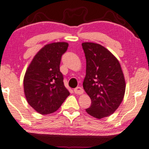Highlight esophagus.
<instances>
[{
    "label": "esophagus",
    "instance_id": "34e87169",
    "mask_svg": "<svg viewBox=\"0 0 149 149\" xmlns=\"http://www.w3.org/2000/svg\"><path fill=\"white\" fill-rule=\"evenodd\" d=\"M74 93L77 95H82L84 93V89L82 88L81 87L79 86V87H77L74 90Z\"/></svg>",
    "mask_w": 149,
    "mask_h": 149
}]
</instances>
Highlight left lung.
Listing matches in <instances>:
<instances>
[{"label": "left lung", "instance_id": "left-lung-1", "mask_svg": "<svg viewBox=\"0 0 149 149\" xmlns=\"http://www.w3.org/2000/svg\"><path fill=\"white\" fill-rule=\"evenodd\" d=\"M86 59L83 87L91 99L86 109L91 116L102 119L112 115L124 99L126 83L119 61L100 44L82 43Z\"/></svg>", "mask_w": 149, "mask_h": 149}]
</instances>
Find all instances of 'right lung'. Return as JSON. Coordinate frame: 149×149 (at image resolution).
Segmentation results:
<instances>
[{
    "mask_svg": "<svg viewBox=\"0 0 149 149\" xmlns=\"http://www.w3.org/2000/svg\"><path fill=\"white\" fill-rule=\"evenodd\" d=\"M68 47L65 42L45 45L34 56L25 72L23 87L27 103L41 115L57 111L70 95L60 72L61 56Z\"/></svg>",
    "mask_w": 149,
    "mask_h": 149,
    "instance_id": "obj_1",
    "label": "right lung"
}]
</instances>
